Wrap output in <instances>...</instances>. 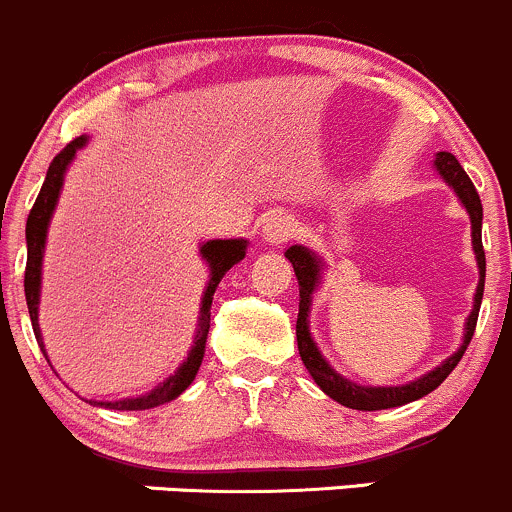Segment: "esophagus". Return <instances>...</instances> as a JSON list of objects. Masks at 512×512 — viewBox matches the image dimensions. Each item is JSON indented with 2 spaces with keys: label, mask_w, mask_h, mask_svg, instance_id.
<instances>
[{
  "label": "esophagus",
  "mask_w": 512,
  "mask_h": 512,
  "mask_svg": "<svg viewBox=\"0 0 512 512\" xmlns=\"http://www.w3.org/2000/svg\"><path fill=\"white\" fill-rule=\"evenodd\" d=\"M261 234L268 244H283L295 234V221L283 217V214H273L271 219H266Z\"/></svg>",
  "instance_id": "obj_1"
}]
</instances>
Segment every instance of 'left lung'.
<instances>
[{
  "mask_svg": "<svg viewBox=\"0 0 512 512\" xmlns=\"http://www.w3.org/2000/svg\"><path fill=\"white\" fill-rule=\"evenodd\" d=\"M434 167L441 175V179H444V182L453 189V194H456L461 207L466 209L468 219H471V246H473V256H476V266H478V286H476V295H473V308L471 313H468L466 325H463L461 347H458L451 357H446L441 365H436L434 370L421 374V377H416L407 384H397V387L357 384L352 382V379L342 377L340 372H335L333 367H330V362L323 357V352H320L318 342L313 340V333H310L313 293L318 291L320 283H323L325 261L315 254L313 249H308V246L303 244H295L286 251V258L293 263V271L295 276H298V291H300L298 323H295L300 360H303L305 370L310 372V377L315 379V384H318L330 399H335L337 404H342V407L357 409V412H379V409L402 407V404L416 402V399L426 397V394L434 392V389L453 372V367L461 362L463 352H466L468 342H471L473 337V330H476L478 310H481V300H483V283H486V254H483V241H481L483 204H481V197H478L476 187H473V182L468 179L466 170L458 165V160L451 155V152H436Z\"/></svg>",
  "mask_w": 512,
  "mask_h": 512,
  "instance_id": "obj_1",
  "label": "left lung"
}]
</instances>
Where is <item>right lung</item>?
Here are the masks:
<instances>
[{"label": "right lung", "mask_w": 512, "mask_h": 512, "mask_svg": "<svg viewBox=\"0 0 512 512\" xmlns=\"http://www.w3.org/2000/svg\"><path fill=\"white\" fill-rule=\"evenodd\" d=\"M88 135H81L73 142H68L66 147L54 157V162L49 165L46 172L44 187H41L39 197H36L34 207H31L29 219H26V273H24V293H26V305H29L31 315V328H34L36 342H39L41 352L49 360V352H46L44 335L39 328V303H41V273H44V251H46V236H49L51 219H54L56 207H59V197L63 189V179H66L68 167L76 160V152L81 147H86ZM249 249V241L246 239H212L199 244V256L207 263L209 268V281L204 286L202 303H199V318H197V333H194V342L189 347V355L182 365L177 367L175 374L162 379L155 389L140 394V397H125L115 399V402H98V399H86L93 407L103 409H118V412H138V409H152L160 407V404L172 402L177 399L189 384L197 377L199 365L204 360V347H207V335H209V320H212V298L214 291L219 288V281L226 276L231 266L241 261ZM51 365V362H49Z\"/></svg>", "instance_id": "1"}]
</instances>
